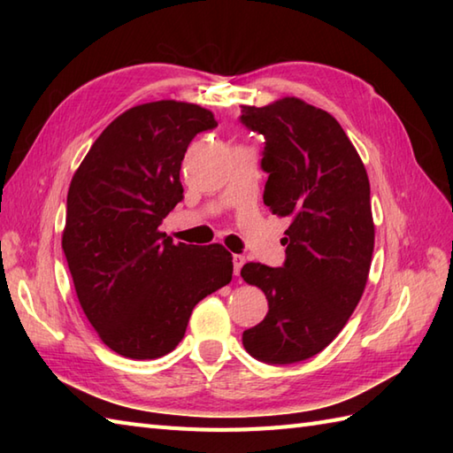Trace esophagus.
<instances>
[{
  "label": "esophagus",
  "instance_id": "1",
  "mask_svg": "<svg viewBox=\"0 0 453 453\" xmlns=\"http://www.w3.org/2000/svg\"><path fill=\"white\" fill-rule=\"evenodd\" d=\"M247 263V258L243 255H234V273L235 276H239V273H242L243 265Z\"/></svg>",
  "mask_w": 453,
  "mask_h": 453
}]
</instances>
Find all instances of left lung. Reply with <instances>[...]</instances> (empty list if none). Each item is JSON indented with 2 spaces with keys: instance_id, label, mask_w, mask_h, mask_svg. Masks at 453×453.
I'll list each match as a JSON object with an SVG mask.
<instances>
[{
  "instance_id": "8db88e82",
  "label": "left lung",
  "mask_w": 453,
  "mask_h": 453,
  "mask_svg": "<svg viewBox=\"0 0 453 453\" xmlns=\"http://www.w3.org/2000/svg\"><path fill=\"white\" fill-rule=\"evenodd\" d=\"M242 122L266 140L265 204L292 218L286 263H247L242 276L268 300L265 319L243 333L245 350L294 364L329 346L358 305L373 253L370 180L333 114L297 97L242 104Z\"/></svg>"
}]
</instances>
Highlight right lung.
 <instances>
[{
  "mask_svg": "<svg viewBox=\"0 0 453 453\" xmlns=\"http://www.w3.org/2000/svg\"><path fill=\"white\" fill-rule=\"evenodd\" d=\"M214 127L200 104H136L103 130L73 173L62 249L85 317L124 358L171 352L195 305L232 280L224 245H175L159 232L182 200L188 143Z\"/></svg>",
  "mask_w": 453,
  "mask_h": 453,
  "instance_id": "1",
  "label": "right lung"
}]
</instances>
